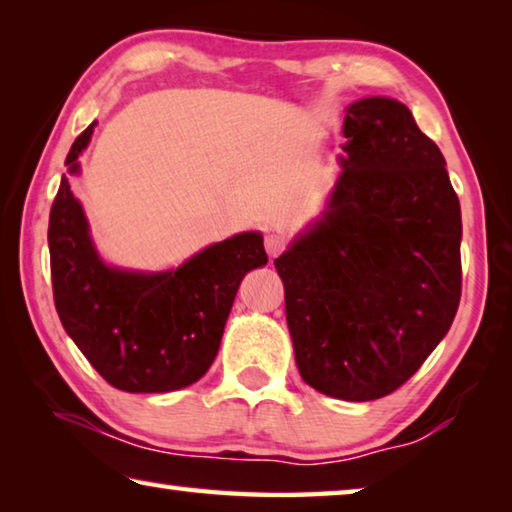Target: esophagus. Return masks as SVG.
<instances>
[{"label": "esophagus", "instance_id": "esophagus-1", "mask_svg": "<svg viewBox=\"0 0 512 512\" xmlns=\"http://www.w3.org/2000/svg\"><path fill=\"white\" fill-rule=\"evenodd\" d=\"M264 246H266V253L271 255V257H277L282 253L284 248H287V239H284L280 232H271V235H266V241H264Z\"/></svg>", "mask_w": 512, "mask_h": 512}]
</instances>
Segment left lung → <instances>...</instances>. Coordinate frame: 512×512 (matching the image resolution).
<instances>
[{
    "mask_svg": "<svg viewBox=\"0 0 512 512\" xmlns=\"http://www.w3.org/2000/svg\"><path fill=\"white\" fill-rule=\"evenodd\" d=\"M325 212L275 259L300 377L336 400L400 388L461 300V205L445 158L388 97L348 106Z\"/></svg>",
    "mask_w": 512,
    "mask_h": 512,
    "instance_id": "8db88e82",
    "label": "left lung"
}]
</instances>
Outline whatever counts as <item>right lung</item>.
I'll return each mask as SVG.
<instances>
[{
	"mask_svg": "<svg viewBox=\"0 0 512 512\" xmlns=\"http://www.w3.org/2000/svg\"><path fill=\"white\" fill-rule=\"evenodd\" d=\"M92 133L94 124L69 149L49 214L56 311L69 339L110 386L126 393L178 391L210 370L241 280L268 262L264 237L239 232L160 273L108 266L69 187Z\"/></svg>",
	"mask_w": 512,
	"mask_h": 512,
	"instance_id": "right-lung-1",
	"label": "right lung"
}]
</instances>
